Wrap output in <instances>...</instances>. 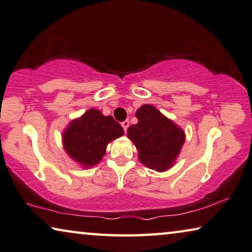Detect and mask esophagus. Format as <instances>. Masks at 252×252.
Listing matches in <instances>:
<instances>
[{
  "label": "esophagus",
  "mask_w": 252,
  "mask_h": 252,
  "mask_svg": "<svg viewBox=\"0 0 252 252\" xmlns=\"http://www.w3.org/2000/svg\"><path fill=\"white\" fill-rule=\"evenodd\" d=\"M122 126H123V128H124V131H127V128H128V126H129V121H124L123 123H122Z\"/></svg>",
  "instance_id": "34e87169"
}]
</instances>
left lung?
I'll return each mask as SVG.
<instances>
[{
	"label": "left lung",
	"mask_w": 252,
	"mask_h": 252,
	"mask_svg": "<svg viewBox=\"0 0 252 252\" xmlns=\"http://www.w3.org/2000/svg\"><path fill=\"white\" fill-rule=\"evenodd\" d=\"M138 123L128 127V136L138 150V158L148 168H171L185 142V133L156 107L144 104L136 111Z\"/></svg>",
	"instance_id": "left-lung-1"
}]
</instances>
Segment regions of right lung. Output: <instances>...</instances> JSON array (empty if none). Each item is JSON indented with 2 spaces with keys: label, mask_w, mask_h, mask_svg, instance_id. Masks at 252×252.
<instances>
[{
  "label": "right lung",
  "mask_w": 252,
  "mask_h": 252,
  "mask_svg": "<svg viewBox=\"0 0 252 252\" xmlns=\"http://www.w3.org/2000/svg\"><path fill=\"white\" fill-rule=\"evenodd\" d=\"M124 129L111 116L89 109L75 119L63 135L64 149L73 160L86 168L98 164L106 153L108 143L122 136Z\"/></svg>",
  "instance_id": "right-lung-1"
}]
</instances>
